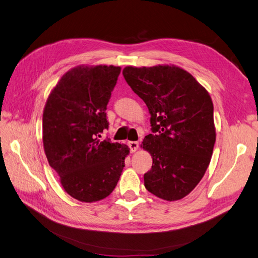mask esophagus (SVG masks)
I'll list each match as a JSON object with an SVG mask.
<instances>
[{"label": "esophagus", "mask_w": 258, "mask_h": 258, "mask_svg": "<svg viewBox=\"0 0 258 258\" xmlns=\"http://www.w3.org/2000/svg\"><path fill=\"white\" fill-rule=\"evenodd\" d=\"M128 146L130 148V152L135 153V152H137V150L139 148V143L136 142V141H130V142H128Z\"/></svg>", "instance_id": "1"}]
</instances>
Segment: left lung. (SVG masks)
<instances>
[{
    "mask_svg": "<svg viewBox=\"0 0 258 258\" xmlns=\"http://www.w3.org/2000/svg\"><path fill=\"white\" fill-rule=\"evenodd\" d=\"M122 75L151 114L153 134L141 147L151 154L145 188L167 201L186 197L204 177L216 140L209 92L174 64L126 67Z\"/></svg>",
    "mask_w": 258,
    "mask_h": 258,
    "instance_id": "obj_1",
    "label": "left lung"
}]
</instances>
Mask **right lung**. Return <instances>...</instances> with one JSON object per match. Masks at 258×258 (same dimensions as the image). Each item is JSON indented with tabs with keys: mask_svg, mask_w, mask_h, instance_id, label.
<instances>
[{
	"mask_svg": "<svg viewBox=\"0 0 258 258\" xmlns=\"http://www.w3.org/2000/svg\"><path fill=\"white\" fill-rule=\"evenodd\" d=\"M120 67L77 66L50 91L43 112V145L49 166L74 199L96 202L117 185L130 148L101 141L106 105Z\"/></svg>",
	"mask_w": 258,
	"mask_h": 258,
	"instance_id": "obj_1",
	"label": "right lung"
}]
</instances>
